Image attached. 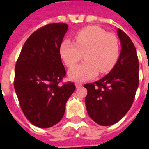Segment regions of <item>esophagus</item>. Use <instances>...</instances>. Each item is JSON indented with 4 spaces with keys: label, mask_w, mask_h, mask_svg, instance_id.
Here are the masks:
<instances>
[{
    "label": "esophagus",
    "mask_w": 149,
    "mask_h": 149,
    "mask_svg": "<svg viewBox=\"0 0 149 149\" xmlns=\"http://www.w3.org/2000/svg\"><path fill=\"white\" fill-rule=\"evenodd\" d=\"M76 88H81L82 87V84H81V83H76Z\"/></svg>",
    "instance_id": "34e87169"
}]
</instances>
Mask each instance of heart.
<instances>
[{"mask_svg":"<svg viewBox=\"0 0 149 149\" xmlns=\"http://www.w3.org/2000/svg\"><path fill=\"white\" fill-rule=\"evenodd\" d=\"M74 39L75 43L64 40L60 46V56L69 68L81 61L84 54L85 61L68 71L72 81H85L95 77L98 72L107 73L114 67L119 56L115 35L97 26H88L78 31Z\"/></svg>","mask_w":149,"mask_h":149,"instance_id":"b5f03b06","label":"heart"}]
</instances>
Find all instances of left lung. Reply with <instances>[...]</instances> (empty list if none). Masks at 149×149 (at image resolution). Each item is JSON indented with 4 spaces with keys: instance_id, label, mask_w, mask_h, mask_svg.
Returning a JSON list of instances; mask_svg holds the SVG:
<instances>
[{
    "instance_id": "8db88e82",
    "label": "left lung",
    "mask_w": 149,
    "mask_h": 149,
    "mask_svg": "<svg viewBox=\"0 0 149 149\" xmlns=\"http://www.w3.org/2000/svg\"><path fill=\"white\" fill-rule=\"evenodd\" d=\"M121 45L118 61L108 74L93 84H84L88 90L85 105L92 120L102 126L118 122L130 109L139 84V61L133 43L117 29Z\"/></svg>"
}]
</instances>
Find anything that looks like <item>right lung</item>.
Here are the masks:
<instances>
[{
	"mask_svg": "<svg viewBox=\"0 0 149 149\" xmlns=\"http://www.w3.org/2000/svg\"><path fill=\"white\" fill-rule=\"evenodd\" d=\"M68 24L53 23L25 41L15 67L14 88L24 116L37 127H52L63 117L75 84H60L66 75L60 46Z\"/></svg>",
	"mask_w": 149,
	"mask_h": 149,
	"instance_id": "right-lung-1",
	"label": "right lung"
}]
</instances>
